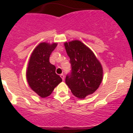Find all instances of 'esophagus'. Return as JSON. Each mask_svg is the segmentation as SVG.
I'll use <instances>...</instances> for the list:
<instances>
[{
  "label": "esophagus",
  "mask_w": 133,
  "mask_h": 133,
  "mask_svg": "<svg viewBox=\"0 0 133 133\" xmlns=\"http://www.w3.org/2000/svg\"><path fill=\"white\" fill-rule=\"evenodd\" d=\"M60 77H61V78L62 79V80H64V75L63 74H61L60 75Z\"/></svg>",
  "instance_id": "obj_1"
}]
</instances>
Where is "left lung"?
Segmentation results:
<instances>
[{"instance_id":"obj_1","label":"left lung","mask_w":133,"mask_h":133,"mask_svg":"<svg viewBox=\"0 0 133 133\" xmlns=\"http://www.w3.org/2000/svg\"><path fill=\"white\" fill-rule=\"evenodd\" d=\"M70 58L71 73L65 83L76 97L84 99L95 92L103 79V68L93 52L81 41L64 43Z\"/></svg>"}]
</instances>
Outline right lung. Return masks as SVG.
Instances as JSON below:
<instances>
[{
    "label": "right lung",
    "mask_w": 133,
    "mask_h": 133,
    "mask_svg": "<svg viewBox=\"0 0 133 133\" xmlns=\"http://www.w3.org/2000/svg\"><path fill=\"white\" fill-rule=\"evenodd\" d=\"M57 43L41 42L32 52L26 70V79L31 89L42 98L52 93L62 81L56 74V68L49 62V57Z\"/></svg>",
    "instance_id": "right-lung-1"
}]
</instances>
